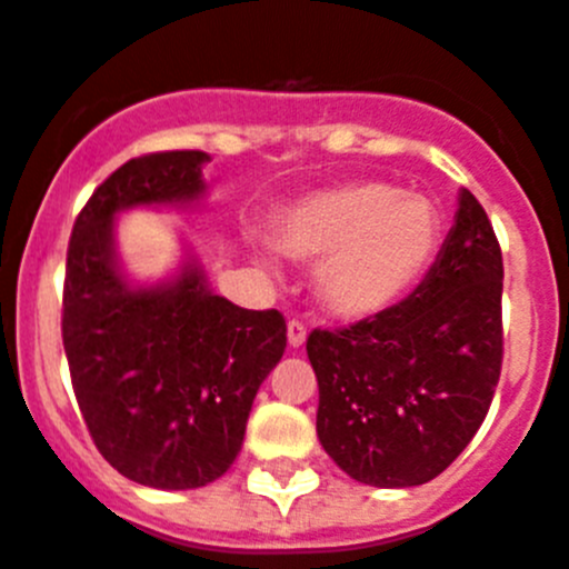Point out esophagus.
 I'll use <instances>...</instances> for the list:
<instances>
[{
  "label": "esophagus",
  "mask_w": 569,
  "mask_h": 569,
  "mask_svg": "<svg viewBox=\"0 0 569 569\" xmlns=\"http://www.w3.org/2000/svg\"><path fill=\"white\" fill-rule=\"evenodd\" d=\"M288 341H290V347H301L305 341H308V328H305V321H299V319L290 321V325H288Z\"/></svg>",
  "instance_id": "esophagus-1"
}]
</instances>
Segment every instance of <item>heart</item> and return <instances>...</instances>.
<instances>
[{"instance_id": "heart-1", "label": "heart", "mask_w": 569, "mask_h": 569, "mask_svg": "<svg viewBox=\"0 0 569 569\" xmlns=\"http://www.w3.org/2000/svg\"><path fill=\"white\" fill-rule=\"evenodd\" d=\"M439 204L387 182L321 190L279 216V248L316 264V293L333 316L361 321L396 308L433 264Z\"/></svg>"}]
</instances>
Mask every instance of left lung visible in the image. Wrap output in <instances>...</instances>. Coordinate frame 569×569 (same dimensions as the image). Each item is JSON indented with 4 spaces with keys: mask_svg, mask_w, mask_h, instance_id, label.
<instances>
[{
    "mask_svg": "<svg viewBox=\"0 0 569 569\" xmlns=\"http://www.w3.org/2000/svg\"><path fill=\"white\" fill-rule=\"evenodd\" d=\"M499 239L461 190L456 224L419 288L373 319L313 330L316 433L361 485L416 487L470 445L505 359Z\"/></svg>",
    "mask_w": 569,
    "mask_h": 569,
    "instance_id": "left-lung-1",
    "label": "left lung"
}]
</instances>
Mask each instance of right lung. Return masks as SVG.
Instances as JSON below:
<instances>
[{
  "label": "right lung",
  "instance_id": "1",
  "mask_svg": "<svg viewBox=\"0 0 569 569\" xmlns=\"http://www.w3.org/2000/svg\"><path fill=\"white\" fill-rule=\"evenodd\" d=\"M202 150L136 156L93 190L68 244L62 341L90 439L136 485L190 490L236 461L256 390L288 347L279 310L210 293L202 270L130 288L113 219L136 204H190L204 193Z\"/></svg>",
  "mask_w": 569,
  "mask_h": 569
}]
</instances>
